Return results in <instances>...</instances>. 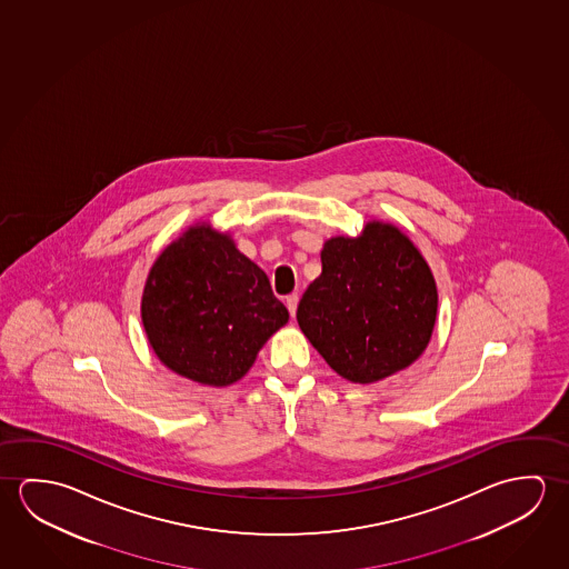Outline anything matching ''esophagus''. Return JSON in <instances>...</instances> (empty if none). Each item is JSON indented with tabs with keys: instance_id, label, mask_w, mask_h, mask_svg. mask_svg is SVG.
<instances>
[{
	"instance_id": "34e87169",
	"label": "esophagus",
	"mask_w": 569,
	"mask_h": 569,
	"mask_svg": "<svg viewBox=\"0 0 569 569\" xmlns=\"http://www.w3.org/2000/svg\"><path fill=\"white\" fill-rule=\"evenodd\" d=\"M298 295L292 292L287 297V308H289L290 316L297 315Z\"/></svg>"
}]
</instances>
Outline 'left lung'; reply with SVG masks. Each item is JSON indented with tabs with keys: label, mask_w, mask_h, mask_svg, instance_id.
Masks as SVG:
<instances>
[{
	"label": "left lung",
	"mask_w": 569,
	"mask_h": 569,
	"mask_svg": "<svg viewBox=\"0 0 569 569\" xmlns=\"http://www.w3.org/2000/svg\"><path fill=\"white\" fill-rule=\"evenodd\" d=\"M320 257L322 274L300 298L297 320L328 366L356 383L411 366L437 316L433 274L416 244L373 221L356 239L326 241Z\"/></svg>",
	"instance_id": "obj_1"
}]
</instances>
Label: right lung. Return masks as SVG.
Wrapping results in <instances>:
<instances>
[{
  "instance_id": "add662e5",
  "label": "right lung",
  "mask_w": 569,
  "mask_h": 569,
  "mask_svg": "<svg viewBox=\"0 0 569 569\" xmlns=\"http://www.w3.org/2000/svg\"><path fill=\"white\" fill-rule=\"evenodd\" d=\"M153 352L206 386L243 378L289 310L267 274L227 234L191 227L153 262L142 297Z\"/></svg>"
}]
</instances>
